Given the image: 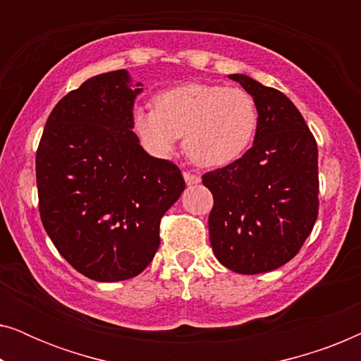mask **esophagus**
<instances>
[{"instance_id": "34e87169", "label": "esophagus", "mask_w": 361, "mask_h": 361, "mask_svg": "<svg viewBox=\"0 0 361 361\" xmlns=\"http://www.w3.org/2000/svg\"><path fill=\"white\" fill-rule=\"evenodd\" d=\"M182 174H184V179L187 182V185H194V184H199V182H200V176L192 174V172H189V171H184Z\"/></svg>"}]
</instances>
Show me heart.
<instances>
[{
    "label": "heart",
    "mask_w": 361,
    "mask_h": 361,
    "mask_svg": "<svg viewBox=\"0 0 361 361\" xmlns=\"http://www.w3.org/2000/svg\"><path fill=\"white\" fill-rule=\"evenodd\" d=\"M156 108L136 106L131 128L154 157H169L180 136L199 166L221 167L240 159L258 128V106L243 88L187 83L161 92Z\"/></svg>",
    "instance_id": "b5f03b06"
}]
</instances>
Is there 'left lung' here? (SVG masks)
I'll return each instance as SVG.
<instances>
[{"label":"left lung","instance_id":"1","mask_svg":"<svg viewBox=\"0 0 361 361\" xmlns=\"http://www.w3.org/2000/svg\"><path fill=\"white\" fill-rule=\"evenodd\" d=\"M228 78L255 98L258 128L240 159L202 176L214 195L210 245L235 273H268L299 253L317 220V142L284 93L240 73Z\"/></svg>","mask_w":361,"mask_h":361}]
</instances>
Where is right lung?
<instances>
[{
  "mask_svg": "<svg viewBox=\"0 0 361 361\" xmlns=\"http://www.w3.org/2000/svg\"><path fill=\"white\" fill-rule=\"evenodd\" d=\"M140 92L126 71L88 78L54 106L36 152L44 228L72 268L100 283L146 269L162 215L185 189L179 167L133 133Z\"/></svg>",
  "mask_w": 361,
  "mask_h": 361,
  "instance_id": "add662e5",
  "label": "right lung"
}]
</instances>
